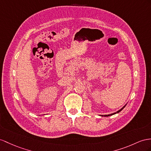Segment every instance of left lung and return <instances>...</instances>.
Here are the masks:
<instances>
[{
	"label": "left lung",
	"instance_id": "1",
	"mask_svg": "<svg viewBox=\"0 0 151 151\" xmlns=\"http://www.w3.org/2000/svg\"><path fill=\"white\" fill-rule=\"evenodd\" d=\"M126 105H127V103L126 104V105L124 106L122 109H120L119 110H118L117 111H116V112H115V113H113V114H108V115H100L101 116H102V117H109V116H111V115H115V114H118V113H119L120 111H121V110H122L123 109H124V108L126 106Z\"/></svg>",
	"mask_w": 151,
	"mask_h": 151
}]
</instances>
